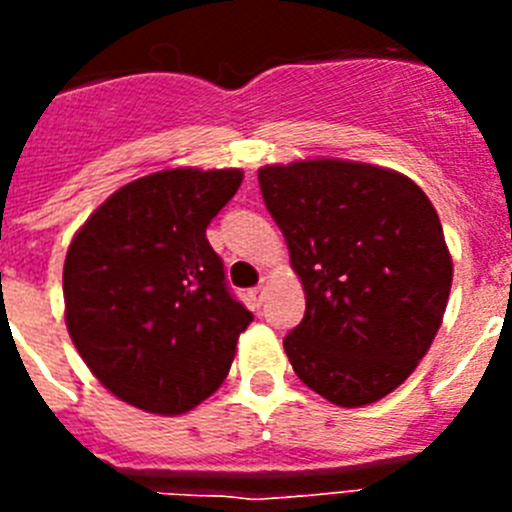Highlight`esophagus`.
Returning <instances> with one entry per match:
<instances>
[{"label":"esophagus","mask_w":512,"mask_h":512,"mask_svg":"<svg viewBox=\"0 0 512 512\" xmlns=\"http://www.w3.org/2000/svg\"><path fill=\"white\" fill-rule=\"evenodd\" d=\"M248 297H251V300H253V305L259 307L261 302L266 300V284H259V287H253L251 292H248Z\"/></svg>","instance_id":"1"}]
</instances>
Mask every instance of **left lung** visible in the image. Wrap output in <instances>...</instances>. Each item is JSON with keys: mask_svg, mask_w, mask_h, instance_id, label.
Wrapping results in <instances>:
<instances>
[{"mask_svg": "<svg viewBox=\"0 0 512 512\" xmlns=\"http://www.w3.org/2000/svg\"><path fill=\"white\" fill-rule=\"evenodd\" d=\"M266 210L305 289L284 338L297 377L341 408L382 400L431 348L451 292V256L408 176L315 158L259 169Z\"/></svg>", "mask_w": 512, "mask_h": 512, "instance_id": "obj_1", "label": "left lung"}]
</instances>
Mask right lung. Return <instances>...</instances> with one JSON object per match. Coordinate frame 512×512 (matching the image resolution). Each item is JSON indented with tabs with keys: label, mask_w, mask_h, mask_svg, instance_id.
<instances>
[{
	"label": "right lung",
	"mask_w": 512,
	"mask_h": 512,
	"mask_svg": "<svg viewBox=\"0 0 512 512\" xmlns=\"http://www.w3.org/2000/svg\"><path fill=\"white\" fill-rule=\"evenodd\" d=\"M241 182L238 169L156 171L117 189L71 241L66 328L122 402L182 415L228 377L253 315L205 230Z\"/></svg>",
	"instance_id": "obj_1"
}]
</instances>
